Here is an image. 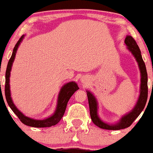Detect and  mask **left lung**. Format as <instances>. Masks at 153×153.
<instances>
[{
    "instance_id": "1",
    "label": "left lung",
    "mask_w": 153,
    "mask_h": 153,
    "mask_svg": "<svg viewBox=\"0 0 153 153\" xmlns=\"http://www.w3.org/2000/svg\"><path fill=\"white\" fill-rule=\"evenodd\" d=\"M125 44L127 45V48L128 51H131V53L133 54L138 63L139 68L140 71V75H141V79H140V93L139 96L138 100H137V104L135 105L134 108H133L132 111L128 114L123 116L120 119V122L114 125H109L104 123L100 119L97 115V103L95 99L94 96L92 94L91 92L87 91L88 100L89 104V109H90V115L91 118L92 122L98 127L103 128V129L108 130H118L122 129V128H127L131 125V123L134 122V120L140 115L141 111L144 108L145 105L146 103L148 97V85H147V72H146V65L143 62V59L141 56V53H140V49H139L138 45L136 43L135 40L133 39L131 36H126L125 39Z\"/></svg>"
}]
</instances>
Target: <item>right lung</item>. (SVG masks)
<instances>
[{"instance_id": "1", "label": "right lung", "mask_w": 153, "mask_h": 153, "mask_svg": "<svg viewBox=\"0 0 153 153\" xmlns=\"http://www.w3.org/2000/svg\"><path fill=\"white\" fill-rule=\"evenodd\" d=\"M25 36H22V37L19 39L18 42L16 43V46L13 48V52L12 54L11 58L10 59L7 64V70H6V80H5V97L7 102L8 103L9 106L11 108L13 112L18 116L19 120L24 123V124L27 125V126H32V127H50V126H55L56 124L60 121L62 118L63 115L65 111L66 106H67L68 102L69 99L74 94L75 91H76L79 88L78 85L76 83L74 82H71L67 83L62 88L61 91L59 92L58 97V103H57L56 109L55 113L53 114L51 117H48V118L45 119V120H34V119L30 118L24 115L19 109L16 107V105L13 103V100H12L11 95H10V71H11L12 65H13V61H14L15 56H16V51H17L18 48H19V45H20L21 42L23 40V38Z\"/></svg>"}]
</instances>
